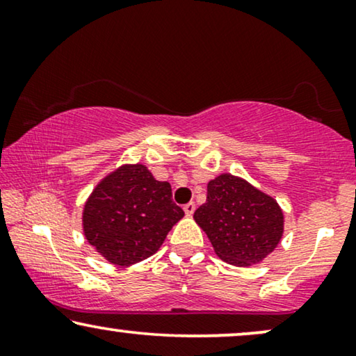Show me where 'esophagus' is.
Instances as JSON below:
<instances>
[{
	"label": "esophagus",
	"instance_id": "obj_1",
	"mask_svg": "<svg viewBox=\"0 0 356 356\" xmlns=\"http://www.w3.org/2000/svg\"><path fill=\"white\" fill-rule=\"evenodd\" d=\"M183 209H184V213H186V216H193L194 211H196V204H194V202H188L186 206H184Z\"/></svg>",
	"mask_w": 356,
	"mask_h": 356
}]
</instances>
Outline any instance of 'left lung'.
<instances>
[{
  "mask_svg": "<svg viewBox=\"0 0 356 356\" xmlns=\"http://www.w3.org/2000/svg\"><path fill=\"white\" fill-rule=\"evenodd\" d=\"M213 251L228 264H257L284 235V212L274 197L240 177L218 175L207 184V201L194 212Z\"/></svg>",
  "mask_w": 356,
  "mask_h": 356,
  "instance_id": "1",
  "label": "left lung"
}]
</instances>
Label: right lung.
Listing matches in <instances>:
<instances>
[{"label":"right lung","instance_id":"1","mask_svg":"<svg viewBox=\"0 0 356 356\" xmlns=\"http://www.w3.org/2000/svg\"><path fill=\"white\" fill-rule=\"evenodd\" d=\"M184 216L172 186L143 163L121 165L94 188L82 211L84 236L115 266H133L162 246Z\"/></svg>","mask_w":356,"mask_h":356}]
</instances>
